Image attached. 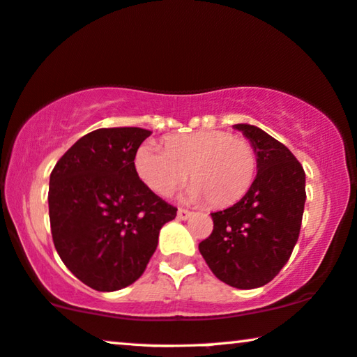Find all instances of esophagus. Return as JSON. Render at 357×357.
I'll use <instances>...</instances> for the list:
<instances>
[{
  "mask_svg": "<svg viewBox=\"0 0 357 357\" xmlns=\"http://www.w3.org/2000/svg\"><path fill=\"white\" fill-rule=\"evenodd\" d=\"M190 217H191L190 211H187V209H178V211H177V219H180V220H188Z\"/></svg>",
  "mask_w": 357,
  "mask_h": 357,
  "instance_id": "1",
  "label": "esophagus"
}]
</instances>
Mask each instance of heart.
<instances>
[{
  "mask_svg": "<svg viewBox=\"0 0 357 357\" xmlns=\"http://www.w3.org/2000/svg\"><path fill=\"white\" fill-rule=\"evenodd\" d=\"M135 169L144 185L158 195H169L190 170L193 183L185 190V199L227 208L251 188L257 156L245 138L222 130H201L169 137L166 148L154 142L143 143L135 154Z\"/></svg>",
  "mask_w": 357,
  "mask_h": 357,
  "instance_id": "b5f03b06",
  "label": "heart"
}]
</instances>
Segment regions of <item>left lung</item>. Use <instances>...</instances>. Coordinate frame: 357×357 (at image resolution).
I'll return each instance as SVG.
<instances>
[{
  "label": "left lung",
  "instance_id": "left-lung-1",
  "mask_svg": "<svg viewBox=\"0 0 357 357\" xmlns=\"http://www.w3.org/2000/svg\"><path fill=\"white\" fill-rule=\"evenodd\" d=\"M255 148L257 174L246 195L230 208L213 213L214 229L199 252L227 285L264 287L290 259L306 203V174L285 144L262 128L236 123Z\"/></svg>",
  "mask_w": 357,
  "mask_h": 357
}]
</instances>
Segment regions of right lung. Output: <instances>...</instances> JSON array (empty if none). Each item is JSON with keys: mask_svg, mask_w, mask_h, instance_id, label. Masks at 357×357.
<instances>
[{"mask_svg": "<svg viewBox=\"0 0 357 357\" xmlns=\"http://www.w3.org/2000/svg\"><path fill=\"white\" fill-rule=\"evenodd\" d=\"M153 132L98 128L67 149L50 175V222L66 267L98 291H116L142 277L159 230L177 208L154 195L135 169Z\"/></svg>", "mask_w": 357, "mask_h": 357, "instance_id": "right-lung-1", "label": "right lung"}]
</instances>
